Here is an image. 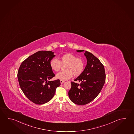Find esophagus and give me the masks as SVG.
I'll list each match as a JSON object with an SVG mask.
<instances>
[{
  "label": "esophagus",
  "mask_w": 134,
  "mask_h": 134,
  "mask_svg": "<svg viewBox=\"0 0 134 134\" xmlns=\"http://www.w3.org/2000/svg\"><path fill=\"white\" fill-rule=\"evenodd\" d=\"M64 82H64V81H63V80H60V82L61 84H63V83Z\"/></svg>",
  "instance_id": "esophagus-1"
}]
</instances>
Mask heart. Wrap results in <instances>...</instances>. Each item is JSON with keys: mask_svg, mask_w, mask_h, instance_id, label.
I'll return each instance as SVG.
<instances>
[{"mask_svg": "<svg viewBox=\"0 0 134 134\" xmlns=\"http://www.w3.org/2000/svg\"><path fill=\"white\" fill-rule=\"evenodd\" d=\"M65 65L64 68L65 71L59 72L56 75V78L66 81L71 78L73 75L74 77L79 76L85 68L83 60L71 53H66L61 56L60 60L53 58L49 63L51 68L55 72L60 71L62 66Z\"/></svg>", "mask_w": 134, "mask_h": 134, "instance_id": "obj_1", "label": "heart"}]
</instances>
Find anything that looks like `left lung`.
<instances>
[{"label": "left lung", "instance_id": "obj_1", "mask_svg": "<svg viewBox=\"0 0 134 134\" xmlns=\"http://www.w3.org/2000/svg\"><path fill=\"white\" fill-rule=\"evenodd\" d=\"M83 50H78L82 52ZM87 65L82 74L74 80L80 83L71 82L68 95L74 103L83 105L90 103L100 93L105 82V73L103 64L91 52L85 51Z\"/></svg>", "mask_w": 134, "mask_h": 134}]
</instances>
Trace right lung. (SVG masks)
<instances>
[{"label":"right lung","instance_id":"1","mask_svg":"<svg viewBox=\"0 0 134 134\" xmlns=\"http://www.w3.org/2000/svg\"><path fill=\"white\" fill-rule=\"evenodd\" d=\"M54 56L52 51H38L23 61L19 69L20 87L34 104H42L50 101L60 85V80L49 81L55 76L49 65Z\"/></svg>","mask_w":134,"mask_h":134}]
</instances>
